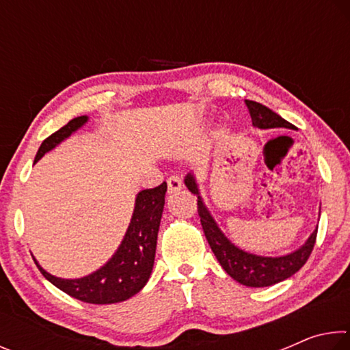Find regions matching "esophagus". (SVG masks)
Listing matches in <instances>:
<instances>
[{
    "label": "esophagus",
    "instance_id": "34e87169",
    "mask_svg": "<svg viewBox=\"0 0 350 350\" xmlns=\"http://www.w3.org/2000/svg\"><path fill=\"white\" fill-rule=\"evenodd\" d=\"M167 185H168V193L174 194L177 191H180L182 188V180L177 176H170L167 179Z\"/></svg>",
    "mask_w": 350,
    "mask_h": 350
}]
</instances>
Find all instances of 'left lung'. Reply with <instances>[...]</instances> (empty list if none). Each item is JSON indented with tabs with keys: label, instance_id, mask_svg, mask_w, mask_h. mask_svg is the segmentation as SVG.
<instances>
[{
	"label": "left lung",
	"instance_id": "8db88e82",
	"mask_svg": "<svg viewBox=\"0 0 350 350\" xmlns=\"http://www.w3.org/2000/svg\"><path fill=\"white\" fill-rule=\"evenodd\" d=\"M245 105L250 112L253 126L260 129H270V128H290L295 129L292 123L284 120L281 116L276 112L269 109L267 106L260 105L253 100H245ZM185 185L191 193L198 196V213L200 217V224H202L205 238L208 241L213 253H215L219 264L222 269L238 281L242 286L247 287H269L273 286L276 282H281L287 280L292 275H295L303 265L307 262L310 253L313 250V245L317 242V233L318 228L310 234L306 244L298 248V250L286 254V256L280 258H269V256H256V254L247 253L239 250L234 247L232 242L225 238L224 233L217 228L215 219L210 216L208 210L205 208L202 202V198L199 196V189L194 180L193 174H188L185 177Z\"/></svg>",
	"mask_w": 350,
	"mask_h": 350
}]
</instances>
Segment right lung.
Instances as JSON below:
<instances>
[{"label":"right lung","instance_id":"obj_1","mask_svg":"<svg viewBox=\"0 0 350 350\" xmlns=\"http://www.w3.org/2000/svg\"><path fill=\"white\" fill-rule=\"evenodd\" d=\"M86 120V116L75 117L68 122V125H64L44 139L37 156H35V162L40 161L47 151L55 148L80 126L85 125ZM165 193H167V183L163 182L156 188L144 189L137 194L133 219L125 239L122 241L114 256L100 270L94 271L92 275L80 278V280H62V278L47 273L33 259L41 275L60 288L62 292L90 304L122 303V301L139 293L150 280L154 265Z\"/></svg>","mask_w":350,"mask_h":350}]
</instances>
